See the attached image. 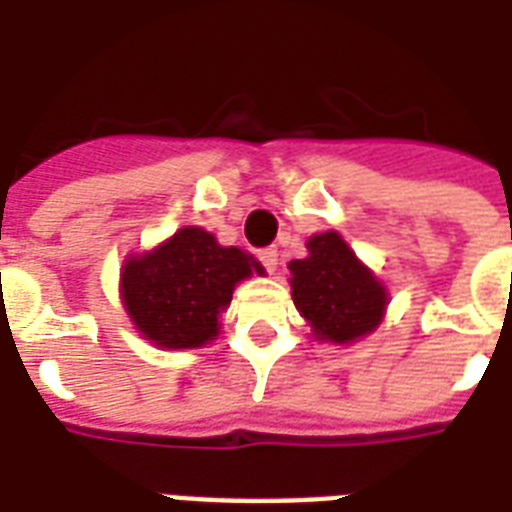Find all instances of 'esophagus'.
Returning <instances> with one entry per match:
<instances>
[{
  "mask_svg": "<svg viewBox=\"0 0 512 512\" xmlns=\"http://www.w3.org/2000/svg\"><path fill=\"white\" fill-rule=\"evenodd\" d=\"M257 260L265 265V271L273 273V271H276V265H279V249H276V247L260 249V252H257Z\"/></svg>",
  "mask_w": 512,
  "mask_h": 512,
  "instance_id": "34e87169",
  "label": "esophagus"
}]
</instances>
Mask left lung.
<instances>
[{"label":"left lung","instance_id":"obj_1","mask_svg":"<svg viewBox=\"0 0 512 512\" xmlns=\"http://www.w3.org/2000/svg\"><path fill=\"white\" fill-rule=\"evenodd\" d=\"M311 255L292 260V300L319 340L350 342L382 319L388 295L335 231L308 241Z\"/></svg>","mask_w":512,"mask_h":512}]
</instances>
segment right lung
I'll use <instances>...</instances> for the list:
<instances>
[{"mask_svg":"<svg viewBox=\"0 0 512 512\" xmlns=\"http://www.w3.org/2000/svg\"><path fill=\"white\" fill-rule=\"evenodd\" d=\"M263 273L255 257L220 247L201 228H180L154 252L130 257L122 273L124 308L162 348H199L217 337V319L241 279Z\"/></svg>","mask_w":512,"mask_h":512,"instance_id":"obj_1","label":"right lung"}]
</instances>
